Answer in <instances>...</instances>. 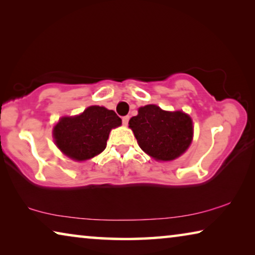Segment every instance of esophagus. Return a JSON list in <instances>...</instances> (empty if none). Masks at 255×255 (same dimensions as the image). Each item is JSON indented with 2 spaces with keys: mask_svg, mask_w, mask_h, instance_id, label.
I'll use <instances>...</instances> for the list:
<instances>
[{
  "mask_svg": "<svg viewBox=\"0 0 255 255\" xmlns=\"http://www.w3.org/2000/svg\"><path fill=\"white\" fill-rule=\"evenodd\" d=\"M129 123V116H125L123 117V124L125 125V126H127Z\"/></svg>",
  "mask_w": 255,
  "mask_h": 255,
  "instance_id": "34e87169",
  "label": "esophagus"
}]
</instances>
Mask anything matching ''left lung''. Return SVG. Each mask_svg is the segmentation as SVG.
I'll return each instance as SVG.
<instances>
[{
  "instance_id": "obj_1",
  "label": "left lung",
  "mask_w": 255,
  "mask_h": 255,
  "mask_svg": "<svg viewBox=\"0 0 255 255\" xmlns=\"http://www.w3.org/2000/svg\"><path fill=\"white\" fill-rule=\"evenodd\" d=\"M139 147L160 161L178 157L188 148L193 138L191 117L181 111L168 112L159 107L145 106L129 120Z\"/></svg>"
}]
</instances>
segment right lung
Masks as SVG:
<instances>
[{
    "label": "right lung",
    "mask_w": 255,
    "mask_h": 255,
    "mask_svg": "<svg viewBox=\"0 0 255 255\" xmlns=\"http://www.w3.org/2000/svg\"><path fill=\"white\" fill-rule=\"evenodd\" d=\"M120 125L121 119L115 111L93 106L82 115L60 119L53 136L64 154L76 161H84L104 151L110 130Z\"/></svg>",
    "instance_id": "obj_1"
}]
</instances>
